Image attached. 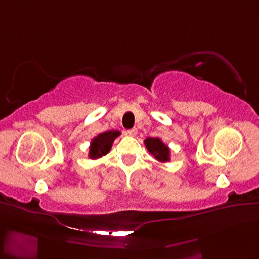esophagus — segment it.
Wrapping results in <instances>:
<instances>
[{
	"instance_id": "obj_1",
	"label": "esophagus",
	"mask_w": 259,
	"mask_h": 259,
	"mask_svg": "<svg viewBox=\"0 0 259 259\" xmlns=\"http://www.w3.org/2000/svg\"><path fill=\"white\" fill-rule=\"evenodd\" d=\"M126 134L132 136V137H134V136H136V134H137V128L134 127V128H132V130H128L127 132H126Z\"/></svg>"
}]
</instances>
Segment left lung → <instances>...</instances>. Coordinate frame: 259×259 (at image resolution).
<instances>
[{
    "label": "left lung",
    "instance_id": "1",
    "mask_svg": "<svg viewBox=\"0 0 259 259\" xmlns=\"http://www.w3.org/2000/svg\"><path fill=\"white\" fill-rule=\"evenodd\" d=\"M147 151L162 163L170 161V149L165 145L159 137H147L144 141Z\"/></svg>",
    "mask_w": 259,
    "mask_h": 259
}]
</instances>
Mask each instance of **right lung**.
<instances>
[{
	"label": "right lung",
	"instance_id": "1",
	"mask_svg": "<svg viewBox=\"0 0 259 259\" xmlns=\"http://www.w3.org/2000/svg\"><path fill=\"white\" fill-rule=\"evenodd\" d=\"M118 131H108L104 132V133L97 135L95 139L91 142V147H89V157L93 160L99 159L104 155H106L107 153L112 149V145L116 137L119 136Z\"/></svg>",
	"mask_w": 259,
	"mask_h": 259
}]
</instances>
